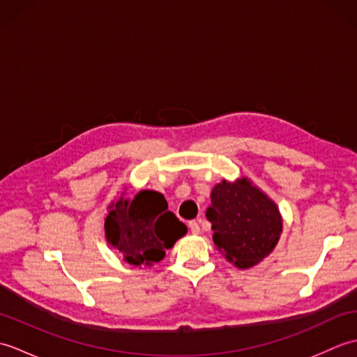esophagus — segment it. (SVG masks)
<instances>
[{
  "mask_svg": "<svg viewBox=\"0 0 357 357\" xmlns=\"http://www.w3.org/2000/svg\"><path fill=\"white\" fill-rule=\"evenodd\" d=\"M188 227H190V231H192L193 234H199L201 227H199V221H198V219H195V221H190V224H188Z\"/></svg>",
  "mask_w": 357,
  "mask_h": 357,
  "instance_id": "esophagus-1",
  "label": "esophagus"
}]
</instances>
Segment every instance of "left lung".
Returning <instances> with one entry per match:
<instances>
[{
    "mask_svg": "<svg viewBox=\"0 0 357 357\" xmlns=\"http://www.w3.org/2000/svg\"><path fill=\"white\" fill-rule=\"evenodd\" d=\"M211 222L218 252L234 267L252 268L278 245L284 229L276 202L247 176L221 181L211 188Z\"/></svg>",
    "mask_w": 357,
    "mask_h": 357,
    "instance_id": "obj_1",
    "label": "left lung"
}]
</instances>
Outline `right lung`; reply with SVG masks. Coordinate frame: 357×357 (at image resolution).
Instances as JSON below:
<instances>
[{"label": "right lung", "instance_id": "obj_1", "mask_svg": "<svg viewBox=\"0 0 357 357\" xmlns=\"http://www.w3.org/2000/svg\"><path fill=\"white\" fill-rule=\"evenodd\" d=\"M107 244L133 267H151L187 233V227L169 211L164 195L141 190L126 198V190L107 207L104 218Z\"/></svg>", "mask_w": 357, "mask_h": 357}]
</instances>
